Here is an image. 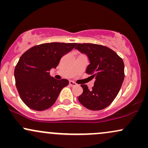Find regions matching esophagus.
<instances>
[{
  "label": "esophagus",
  "mask_w": 148,
  "mask_h": 148,
  "mask_svg": "<svg viewBox=\"0 0 148 148\" xmlns=\"http://www.w3.org/2000/svg\"><path fill=\"white\" fill-rule=\"evenodd\" d=\"M69 86H72V87H74V86H76V85H77V84H76L75 82H73V81H69Z\"/></svg>",
  "instance_id": "esophagus-1"
}]
</instances>
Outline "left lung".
<instances>
[{
  "instance_id": "1",
  "label": "left lung",
  "mask_w": 148,
  "mask_h": 148,
  "mask_svg": "<svg viewBox=\"0 0 148 148\" xmlns=\"http://www.w3.org/2000/svg\"><path fill=\"white\" fill-rule=\"evenodd\" d=\"M79 51L86 54L90 60L86 73L95 78L91 90L81 85L82 94L78 97L83 106L92 111L106 108L118 95L125 78L123 59L108 47L95 44H76Z\"/></svg>"
}]
</instances>
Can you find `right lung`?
<instances>
[{
    "label": "right lung",
    "instance_id": "1",
    "mask_svg": "<svg viewBox=\"0 0 148 148\" xmlns=\"http://www.w3.org/2000/svg\"><path fill=\"white\" fill-rule=\"evenodd\" d=\"M76 43L51 42L34 46L21 56L14 69L15 84L27 106L45 111L54 104L68 80H56L49 71L56 68L61 58L72 51Z\"/></svg>",
    "mask_w": 148,
    "mask_h": 148
}]
</instances>
